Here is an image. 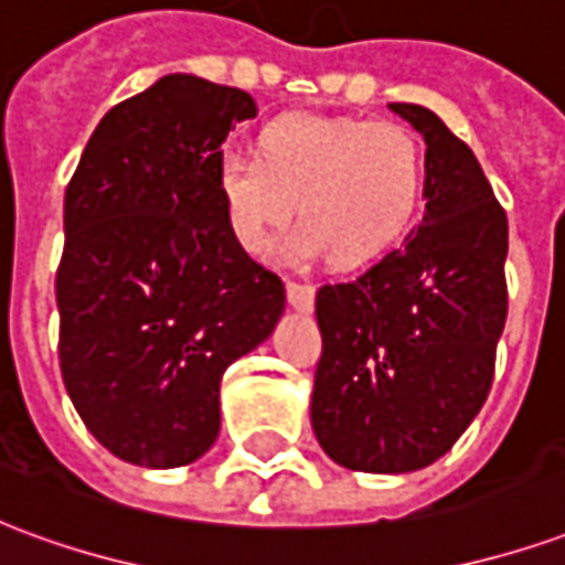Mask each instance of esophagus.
I'll use <instances>...</instances> for the list:
<instances>
[{"mask_svg":"<svg viewBox=\"0 0 565 565\" xmlns=\"http://www.w3.org/2000/svg\"><path fill=\"white\" fill-rule=\"evenodd\" d=\"M287 299H290V306L296 311H311V306H315V287L311 284L287 281Z\"/></svg>","mask_w":565,"mask_h":565,"instance_id":"esophagus-1","label":"esophagus"}]
</instances>
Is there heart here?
<instances>
[{"label": "heart", "instance_id": "heart-1", "mask_svg": "<svg viewBox=\"0 0 565 565\" xmlns=\"http://www.w3.org/2000/svg\"><path fill=\"white\" fill-rule=\"evenodd\" d=\"M217 190L238 245L266 254L278 245L290 266L330 257L354 269L399 242L420 205L424 148L399 124L294 111L259 132V157L223 153Z\"/></svg>", "mask_w": 565, "mask_h": 565}]
</instances>
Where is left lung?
I'll use <instances>...</instances> for the list:
<instances>
[{"instance_id":"obj_1","label":"left lung","mask_w":565,"mask_h":565,"mask_svg":"<svg viewBox=\"0 0 565 565\" xmlns=\"http://www.w3.org/2000/svg\"><path fill=\"white\" fill-rule=\"evenodd\" d=\"M387 108L426 141L424 217L403 247L315 299L311 429L332 462L372 475L417 472L466 433L509 311V221L481 162L436 111Z\"/></svg>"}]
</instances>
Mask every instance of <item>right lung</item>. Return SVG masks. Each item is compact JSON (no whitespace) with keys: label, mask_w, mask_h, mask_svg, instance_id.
Instances as JSON below:
<instances>
[{"label":"right lung","mask_w":565,"mask_h":565,"mask_svg":"<svg viewBox=\"0 0 565 565\" xmlns=\"http://www.w3.org/2000/svg\"><path fill=\"white\" fill-rule=\"evenodd\" d=\"M250 117L245 90L162 75L99 120L66 186L60 369L81 420L132 466L199 460L223 372L284 315L281 278L238 245L217 190L221 145Z\"/></svg>","instance_id":"right-lung-1"}]
</instances>
